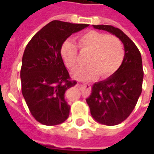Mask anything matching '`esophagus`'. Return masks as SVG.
<instances>
[{
  "label": "esophagus",
  "instance_id": "esophagus-1",
  "mask_svg": "<svg viewBox=\"0 0 154 154\" xmlns=\"http://www.w3.org/2000/svg\"><path fill=\"white\" fill-rule=\"evenodd\" d=\"M80 86H81V88L82 89H84V90H88V89H90V85L89 84H87V83H83V84H80Z\"/></svg>",
  "mask_w": 154,
  "mask_h": 154
}]
</instances>
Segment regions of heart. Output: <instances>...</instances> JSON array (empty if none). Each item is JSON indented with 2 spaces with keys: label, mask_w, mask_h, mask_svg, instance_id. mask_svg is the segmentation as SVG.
<instances>
[{
  "label": "heart",
  "mask_w": 154,
  "mask_h": 154,
  "mask_svg": "<svg viewBox=\"0 0 154 154\" xmlns=\"http://www.w3.org/2000/svg\"><path fill=\"white\" fill-rule=\"evenodd\" d=\"M77 45L81 52H89L86 61L89 65L73 72V76L78 80H91L99 74L103 78H107L118 70L123 61V46L113 35L89 31L78 37ZM60 54L69 69L74 70L80 65L77 48L73 41L63 42Z\"/></svg>",
  "instance_id": "heart-1"
}]
</instances>
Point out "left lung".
Instances as JSON below:
<instances>
[{"mask_svg":"<svg viewBox=\"0 0 154 154\" xmlns=\"http://www.w3.org/2000/svg\"><path fill=\"white\" fill-rule=\"evenodd\" d=\"M117 37L124 46V57L118 70L106 80L93 84L86 98L91 115L104 125L121 123L131 114L142 91L143 68L138 48L125 33L112 26H92Z\"/></svg>","mask_w":154,"mask_h":154,"instance_id":"8db88e82","label":"left lung"}]
</instances>
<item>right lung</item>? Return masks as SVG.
Masks as SVG:
<instances>
[{
	"label": "right lung",
	"mask_w": 154,
	"mask_h": 154,
	"mask_svg": "<svg viewBox=\"0 0 154 154\" xmlns=\"http://www.w3.org/2000/svg\"><path fill=\"white\" fill-rule=\"evenodd\" d=\"M87 26L53 20L26 47L20 70L22 94L33 117L44 125L54 126L68 119L70 106L64 95L77 82L70 80L60 48L73 33Z\"/></svg>",
	"instance_id": "add662e5"
}]
</instances>
